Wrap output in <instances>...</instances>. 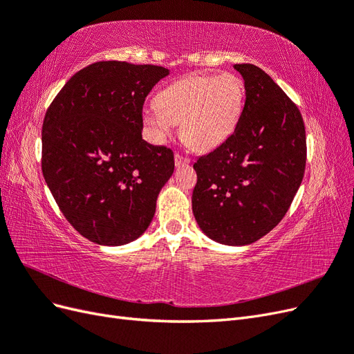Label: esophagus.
<instances>
[{"instance_id":"obj_1","label":"esophagus","mask_w":354,"mask_h":354,"mask_svg":"<svg viewBox=\"0 0 354 354\" xmlns=\"http://www.w3.org/2000/svg\"><path fill=\"white\" fill-rule=\"evenodd\" d=\"M174 162H176V167H181V165L190 164V159L186 158V156H183V155L176 153V155H174Z\"/></svg>"}]
</instances>
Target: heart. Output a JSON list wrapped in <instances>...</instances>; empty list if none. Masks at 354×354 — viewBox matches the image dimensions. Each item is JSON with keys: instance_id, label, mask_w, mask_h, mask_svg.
<instances>
[{"instance_id": "1", "label": "heart", "mask_w": 354, "mask_h": 354, "mask_svg": "<svg viewBox=\"0 0 354 354\" xmlns=\"http://www.w3.org/2000/svg\"><path fill=\"white\" fill-rule=\"evenodd\" d=\"M243 104V82L236 75H189L158 94L156 106L143 111V121L156 142L167 140L173 125L181 124L183 142L209 152L236 130Z\"/></svg>"}]
</instances>
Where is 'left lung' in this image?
Listing matches in <instances>:
<instances>
[{"instance_id":"8db88e82","label":"left lung","mask_w":354,"mask_h":354,"mask_svg":"<svg viewBox=\"0 0 354 354\" xmlns=\"http://www.w3.org/2000/svg\"><path fill=\"white\" fill-rule=\"evenodd\" d=\"M243 78L245 104L234 133L194 164L192 211L212 241L243 246L283 218L306 168L301 113L269 75L233 65Z\"/></svg>"}]
</instances>
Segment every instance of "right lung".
<instances>
[{
  "label": "right lung",
  "mask_w": 354,
  "mask_h": 354,
  "mask_svg": "<svg viewBox=\"0 0 354 354\" xmlns=\"http://www.w3.org/2000/svg\"><path fill=\"white\" fill-rule=\"evenodd\" d=\"M169 73L153 65L97 62L63 85L42 124V176L60 211L88 241L140 238L174 173V155L142 137L143 103Z\"/></svg>",
  "instance_id": "1"
}]
</instances>
